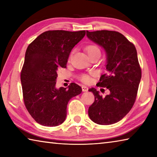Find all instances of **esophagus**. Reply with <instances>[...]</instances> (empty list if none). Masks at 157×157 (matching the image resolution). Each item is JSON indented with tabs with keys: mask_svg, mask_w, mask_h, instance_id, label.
<instances>
[{
	"mask_svg": "<svg viewBox=\"0 0 157 157\" xmlns=\"http://www.w3.org/2000/svg\"><path fill=\"white\" fill-rule=\"evenodd\" d=\"M82 91L84 92H86L88 91V87H87L86 86H84V85H83V86H82Z\"/></svg>",
	"mask_w": 157,
	"mask_h": 157,
	"instance_id": "1",
	"label": "esophagus"
}]
</instances>
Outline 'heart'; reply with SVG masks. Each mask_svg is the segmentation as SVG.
Masks as SVG:
<instances>
[{
    "label": "heart",
    "mask_w": 157,
    "mask_h": 157,
    "mask_svg": "<svg viewBox=\"0 0 157 157\" xmlns=\"http://www.w3.org/2000/svg\"><path fill=\"white\" fill-rule=\"evenodd\" d=\"M86 50L87 53H88V55L90 54V53H92L94 52H97V51L100 52L99 48L96 46H95V45H90V46H88L86 48ZM71 57V55L70 56V58ZM79 79H80V80L82 82H84V83H89V82L91 81V77H90V75H86V74H82V75L79 76Z\"/></svg>",
    "instance_id": "obj_1"
}]
</instances>
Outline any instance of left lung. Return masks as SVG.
Returning <instances> with one entry per match:
<instances>
[{
    "label": "left lung",
    "instance_id": "left-lung-1",
    "mask_svg": "<svg viewBox=\"0 0 157 157\" xmlns=\"http://www.w3.org/2000/svg\"><path fill=\"white\" fill-rule=\"evenodd\" d=\"M86 36L105 50L107 73L101 75L97 85L110 91L102 97L95 88L89 90L95 96L94 102L89 108V118L103 125L116 123L129 113L136 98L141 79L136 49L118 32L86 31Z\"/></svg>",
    "mask_w": 157,
    "mask_h": 157
}]
</instances>
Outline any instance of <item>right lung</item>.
<instances>
[{
    "label": "right lung",
    "mask_w": 157,
    "mask_h": 157,
    "mask_svg": "<svg viewBox=\"0 0 157 157\" xmlns=\"http://www.w3.org/2000/svg\"><path fill=\"white\" fill-rule=\"evenodd\" d=\"M85 30H48L29 45L21 72L23 100L36 123L55 127L63 123L71 98L82 89L75 83L68 88L55 86L57 71L66 68L73 47L85 36Z\"/></svg>",
    "instance_id": "add662e5"
}]
</instances>
